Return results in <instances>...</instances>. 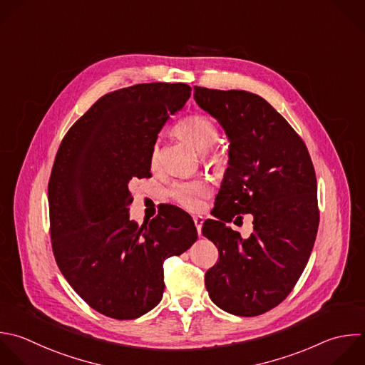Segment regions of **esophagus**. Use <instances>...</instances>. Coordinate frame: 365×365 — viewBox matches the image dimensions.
I'll return each instance as SVG.
<instances>
[{
  "instance_id": "esophagus-1",
  "label": "esophagus",
  "mask_w": 365,
  "mask_h": 365,
  "mask_svg": "<svg viewBox=\"0 0 365 365\" xmlns=\"http://www.w3.org/2000/svg\"><path fill=\"white\" fill-rule=\"evenodd\" d=\"M202 222H204V218L201 215H194V224L197 227V231H198V235L201 234V227H202Z\"/></svg>"
}]
</instances>
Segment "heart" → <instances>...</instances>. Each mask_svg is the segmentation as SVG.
<instances>
[{
    "label": "heart",
    "mask_w": 365,
    "mask_h": 365,
    "mask_svg": "<svg viewBox=\"0 0 365 365\" xmlns=\"http://www.w3.org/2000/svg\"><path fill=\"white\" fill-rule=\"evenodd\" d=\"M177 133L188 140L191 144H194L197 148L202 150L204 157L211 164H220L221 163V154L211 148L212 144L218 141L220 131L217 124L204 114H194L177 125ZM151 165L155 167L160 161V144L155 143L151 148V157H150ZM168 195L174 202H177L180 207H182L187 211L195 212L200 211L204 200H207L211 195V187L207 181L202 180H191V181H180L171 185L168 190Z\"/></svg>",
    "instance_id": "1"
}]
</instances>
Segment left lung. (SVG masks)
<instances>
[{
  "mask_svg": "<svg viewBox=\"0 0 365 365\" xmlns=\"http://www.w3.org/2000/svg\"><path fill=\"white\" fill-rule=\"evenodd\" d=\"M194 100L230 140L215 218L202 225L220 254L205 287L221 309L255 317L287 298L311 255L319 222L314 165L301 137L259 96L195 86ZM241 213L255 218L248 239L225 225Z\"/></svg>",
  "mask_w": 365,
  "mask_h": 365,
  "instance_id": "1",
  "label": "left lung"
}]
</instances>
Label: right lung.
<instances>
[{
    "label": "right lung",
    "mask_w": 365,
    "mask_h": 365,
    "mask_svg": "<svg viewBox=\"0 0 365 365\" xmlns=\"http://www.w3.org/2000/svg\"><path fill=\"white\" fill-rule=\"evenodd\" d=\"M191 96L182 83H150L103 96L66 134L48 182L57 265L96 311L133 319L164 292V259L198 238L192 218L171 205L150 222L130 220V182L151 177V148Z\"/></svg>",
    "instance_id": "right-lung-1"
}]
</instances>
